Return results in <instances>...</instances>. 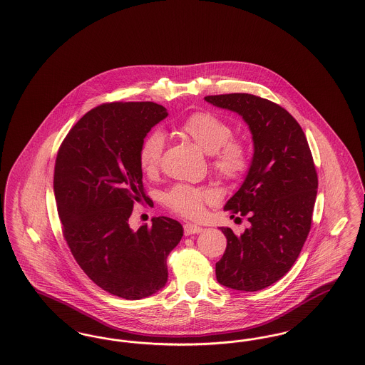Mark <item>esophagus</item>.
<instances>
[{
  "mask_svg": "<svg viewBox=\"0 0 365 365\" xmlns=\"http://www.w3.org/2000/svg\"><path fill=\"white\" fill-rule=\"evenodd\" d=\"M185 228V235H192V234H198V232H202V228L200 226H195V225H191L187 223L183 226Z\"/></svg>",
  "mask_w": 365,
  "mask_h": 365,
  "instance_id": "1",
  "label": "esophagus"
}]
</instances>
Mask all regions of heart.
I'll return each mask as SVG.
<instances>
[{
	"label": "heart",
	"instance_id": "obj_1",
	"mask_svg": "<svg viewBox=\"0 0 365 365\" xmlns=\"http://www.w3.org/2000/svg\"><path fill=\"white\" fill-rule=\"evenodd\" d=\"M179 131L210 155V168L227 182L240 180L250 163L249 149L241 139L231 138V125L215 113L200 110L179 124ZM164 135L160 131L148 134L139 146V165L145 174H156L164 153ZM215 192L204 186L179 183L164 194V204L185 217H197L205 204L215 200Z\"/></svg>",
	"mask_w": 365,
	"mask_h": 365
}]
</instances>
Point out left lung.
I'll list each match as a JSON object with an SVG mask.
<instances>
[{
    "mask_svg": "<svg viewBox=\"0 0 365 365\" xmlns=\"http://www.w3.org/2000/svg\"><path fill=\"white\" fill-rule=\"evenodd\" d=\"M209 104L247 123L255 153L242 186L225 209L246 216L241 235L222 227L227 247L216 262L220 284L257 292L284 277L307 241L317 194V173L301 125L280 105L246 93L208 96Z\"/></svg>",
    "mask_w": 365,
    "mask_h": 365,
    "instance_id": "obj_1",
    "label": "left lung"
}]
</instances>
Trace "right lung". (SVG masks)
I'll return each mask as SVG.
<instances>
[{
  "mask_svg": "<svg viewBox=\"0 0 365 365\" xmlns=\"http://www.w3.org/2000/svg\"><path fill=\"white\" fill-rule=\"evenodd\" d=\"M167 116L149 101L100 105L71 128L56 157L53 187L71 253L97 286L124 299L165 286L167 257L183 237L165 216L137 231L128 225L135 202L148 198L139 146Z\"/></svg>",
  "mask_w": 365,
  "mask_h": 365,
  "instance_id": "add662e5",
  "label": "right lung"
}]
</instances>
